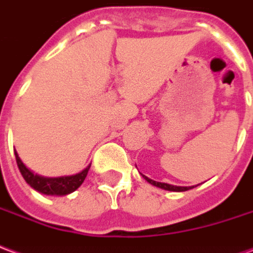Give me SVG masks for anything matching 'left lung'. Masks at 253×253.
<instances>
[{"mask_svg":"<svg viewBox=\"0 0 253 253\" xmlns=\"http://www.w3.org/2000/svg\"><path fill=\"white\" fill-rule=\"evenodd\" d=\"M143 178H144L148 183L151 185L156 186V187H160V189H165V190H169V191H186V190L189 189H193L194 186H190V187H183V186H174V185H169V183H162V182H155V180L149 179L148 176H145L143 175Z\"/></svg>","mask_w":253,"mask_h":253,"instance_id":"8db88e82","label":"left lung"}]
</instances>
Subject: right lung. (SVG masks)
Segmentation results:
<instances>
[{"label": "right lung", "mask_w": 253, "mask_h": 253, "mask_svg": "<svg viewBox=\"0 0 253 253\" xmlns=\"http://www.w3.org/2000/svg\"><path fill=\"white\" fill-rule=\"evenodd\" d=\"M16 155V162H17L18 169L23 175L25 182L28 183L32 189H35L39 193L47 195H67L78 189L79 186L84 183V178L88 172L90 166H87L84 171H81L79 174L70 175V176H59V178H45L40 176L38 174H33L32 171L25 167L21 159L18 158L17 152Z\"/></svg>", "instance_id": "right-lung-1"}]
</instances>
